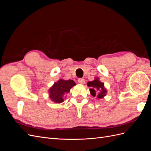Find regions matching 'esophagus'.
<instances>
[{"label":"esophagus","mask_w":151,"mask_h":151,"mask_svg":"<svg viewBox=\"0 0 151 151\" xmlns=\"http://www.w3.org/2000/svg\"><path fill=\"white\" fill-rule=\"evenodd\" d=\"M78 83L81 84H84L85 83V81L83 78H80L78 79Z\"/></svg>","instance_id":"1"}]
</instances>
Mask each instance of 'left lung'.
Here are the masks:
<instances>
[{"instance_id": "obj_1", "label": "left lung", "mask_w": 151, "mask_h": 151, "mask_svg": "<svg viewBox=\"0 0 151 151\" xmlns=\"http://www.w3.org/2000/svg\"><path fill=\"white\" fill-rule=\"evenodd\" d=\"M88 87H90L89 89L91 94L94 97H97L98 99H101L106 94L107 91L104 88V83L99 81V78H95V79L91 82L87 83Z\"/></svg>"}]
</instances>
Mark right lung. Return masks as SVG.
<instances>
[{"label":"right lung","mask_w":151,"mask_h":151,"mask_svg":"<svg viewBox=\"0 0 151 151\" xmlns=\"http://www.w3.org/2000/svg\"><path fill=\"white\" fill-rule=\"evenodd\" d=\"M76 85L73 80L60 79L49 89V97L52 101L56 103H60L63 101L64 94L69 92L73 86Z\"/></svg>","instance_id":"obj_1"}]
</instances>
